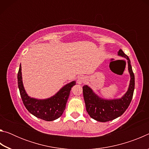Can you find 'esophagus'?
<instances>
[{"label": "esophagus", "mask_w": 149, "mask_h": 149, "mask_svg": "<svg viewBox=\"0 0 149 149\" xmlns=\"http://www.w3.org/2000/svg\"><path fill=\"white\" fill-rule=\"evenodd\" d=\"M77 82V84H84V83L86 82V78L84 76H81L79 77H78Z\"/></svg>", "instance_id": "34e87169"}]
</instances>
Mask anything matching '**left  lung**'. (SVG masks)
<instances>
[{
  "label": "left lung",
  "mask_w": 149,
  "mask_h": 149,
  "mask_svg": "<svg viewBox=\"0 0 149 149\" xmlns=\"http://www.w3.org/2000/svg\"><path fill=\"white\" fill-rule=\"evenodd\" d=\"M118 54L127 60L130 83L127 91L120 99L106 100L100 98L87 85L83 87L85 107L91 118L100 122L111 121L122 116L130 106L135 89V76L131 62L127 55L120 49Z\"/></svg>",
  "instance_id": "left-lung-1"
}]
</instances>
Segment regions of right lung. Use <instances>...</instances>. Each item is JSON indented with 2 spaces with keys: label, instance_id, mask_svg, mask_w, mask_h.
Returning a JSON list of instances; mask_svg holds the SVG:
<instances>
[{
  "label": "right lung",
  "instance_id": "add662e5",
  "mask_svg": "<svg viewBox=\"0 0 149 149\" xmlns=\"http://www.w3.org/2000/svg\"><path fill=\"white\" fill-rule=\"evenodd\" d=\"M17 84L22 101L27 110L35 117L45 121H53L61 116L75 81L70 82L63 87L56 95L47 99L31 98L25 91L22 77V67L19 65L17 73Z\"/></svg>",
  "mask_w": 149,
  "mask_h": 149
}]
</instances>
